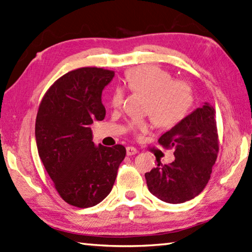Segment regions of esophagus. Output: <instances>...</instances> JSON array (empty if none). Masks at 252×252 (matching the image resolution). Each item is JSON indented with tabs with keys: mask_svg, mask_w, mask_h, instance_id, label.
I'll return each instance as SVG.
<instances>
[{
	"mask_svg": "<svg viewBox=\"0 0 252 252\" xmlns=\"http://www.w3.org/2000/svg\"><path fill=\"white\" fill-rule=\"evenodd\" d=\"M137 153V150L135 147H132V146H127L126 147V155L127 156H132V155H135Z\"/></svg>",
	"mask_w": 252,
	"mask_h": 252,
	"instance_id": "34e87169",
	"label": "esophagus"
}]
</instances>
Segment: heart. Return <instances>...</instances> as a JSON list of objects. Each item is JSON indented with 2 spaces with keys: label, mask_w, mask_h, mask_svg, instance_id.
I'll return each instance as SVG.
<instances>
[{
  "label": "heart",
  "mask_w": 252,
  "mask_h": 252,
  "mask_svg": "<svg viewBox=\"0 0 252 252\" xmlns=\"http://www.w3.org/2000/svg\"><path fill=\"white\" fill-rule=\"evenodd\" d=\"M129 90L147 97L145 115L159 127H172L185 119L193 101L191 86L186 81L172 80L169 72L155 65H142L132 68L126 75ZM122 88L113 92L110 105L115 110L122 107ZM134 133H146L151 123L145 120H133L129 125Z\"/></svg>",
  "instance_id": "heart-1"
}]
</instances>
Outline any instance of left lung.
<instances>
[{
    "label": "left lung",
    "instance_id": "left-lung-1",
    "mask_svg": "<svg viewBox=\"0 0 252 252\" xmlns=\"http://www.w3.org/2000/svg\"><path fill=\"white\" fill-rule=\"evenodd\" d=\"M215 109L209 102L196 108L158 143L175 150V160L157 166L145 174L147 188L159 200L178 204L195 198L205 188L219 153Z\"/></svg>",
    "mask_w": 252,
    "mask_h": 252
}]
</instances>
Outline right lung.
<instances>
[{
  "mask_svg": "<svg viewBox=\"0 0 252 252\" xmlns=\"http://www.w3.org/2000/svg\"><path fill=\"white\" fill-rule=\"evenodd\" d=\"M115 72L81 67L64 74L49 88L36 119L38 154L61 198L76 208H91L110 193L125 146H98L91 125L106 109L101 93Z\"/></svg>",
  "mask_w": 252,
  "mask_h": 252,
  "instance_id": "add662e5",
  "label": "right lung"
}]
</instances>
